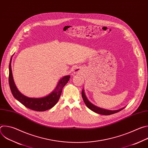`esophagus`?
Returning <instances> with one entry per match:
<instances>
[{
    "label": "esophagus",
    "mask_w": 148,
    "mask_h": 148,
    "mask_svg": "<svg viewBox=\"0 0 148 148\" xmlns=\"http://www.w3.org/2000/svg\"><path fill=\"white\" fill-rule=\"evenodd\" d=\"M79 70L78 69H75V70H74V73L75 74V73H79Z\"/></svg>",
    "instance_id": "obj_1"
}]
</instances>
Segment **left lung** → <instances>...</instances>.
Instances as JSON below:
<instances>
[{"label": "left lung", "mask_w": 148, "mask_h": 148, "mask_svg": "<svg viewBox=\"0 0 148 148\" xmlns=\"http://www.w3.org/2000/svg\"><path fill=\"white\" fill-rule=\"evenodd\" d=\"M81 94H82V97L83 101H84V103H85L86 105H87V107L90 110H91V111L95 112V113L101 114V115H111V114H113L118 112L119 111L122 110L124 108H121V109H119V110H114V111L107 110L102 109V108H99V107L95 106V105H94V104H92V103H91V102L88 100V99L87 98V97H86V96L85 93H84V90H82V92H81Z\"/></svg>", "instance_id": "left-lung-1"}]
</instances>
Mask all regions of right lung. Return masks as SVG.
<instances>
[{"instance_id":"obj_1","label":"right lung","mask_w":148,"mask_h":148,"mask_svg":"<svg viewBox=\"0 0 148 148\" xmlns=\"http://www.w3.org/2000/svg\"><path fill=\"white\" fill-rule=\"evenodd\" d=\"M11 62L12 58L10 59L9 68V82L10 88L13 97L20 103H22L23 105H25L26 107L34 111H45L53 108L58 101L61 94L62 88L69 81L70 76L66 75L61 78L59 80L57 85L56 87L54 88V91L47 96L39 98H29L26 96H25L22 93H20L19 91L17 90L13 78L11 67Z\"/></svg>"}]
</instances>
